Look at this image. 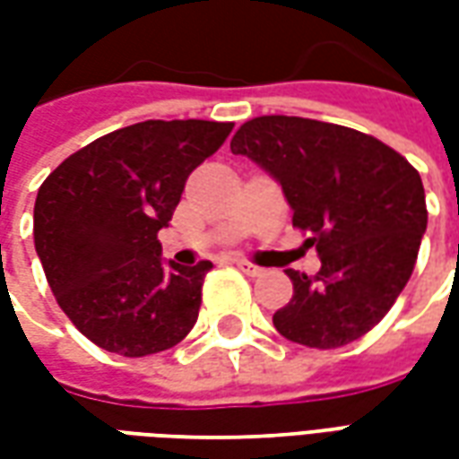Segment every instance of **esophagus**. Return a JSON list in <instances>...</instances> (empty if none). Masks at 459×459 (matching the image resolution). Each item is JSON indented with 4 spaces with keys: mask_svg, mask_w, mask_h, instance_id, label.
<instances>
[{
    "mask_svg": "<svg viewBox=\"0 0 459 459\" xmlns=\"http://www.w3.org/2000/svg\"><path fill=\"white\" fill-rule=\"evenodd\" d=\"M233 265L238 270H243L246 275H250V278H258V275H263L265 270L260 268V265H255V263H250V260L246 258H233Z\"/></svg>",
    "mask_w": 459,
    "mask_h": 459,
    "instance_id": "1",
    "label": "esophagus"
}]
</instances>
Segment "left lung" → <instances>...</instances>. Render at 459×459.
<instances>
[{
  "label": "left lung",
  "mask_w": 459,
  "mask_h": 459,
  "mask_svg": "<svg viewBox=\"0 0 459 459\" xmlns=\"http://www.w3.org/2000/svg\"><path fill=\"white\" fill-rule=\"evenodd\" d=\"M270 171L322 260L317 275L288 270L292 299L273 315L280 334L309 349L364 337L411 280L428 209L420 174L403 154L344 125L263 115L230 140Z\"/></svg>",
  "instance_id": "1"
}]
</instances>
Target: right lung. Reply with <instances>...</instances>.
Here are the masks:
<instances>
[{"label": "right lung", "instance_id": "add662e5", "mask_svg": "<svg viewBox=\"0 0 459 459\" xmlns=\"http://www.w3.org/2000/svg\"><path fill=\"white\" fill-rule=\"evenodd\" d=\"M233 122L147 120L98 137L39 189L34 246L48 288L75 329L105 351L147 356L196 325L213 265L161 263L160 229L184 184Z\"/></svg>", "mask_w": 459, "mask_h": 459}]
</instances>
